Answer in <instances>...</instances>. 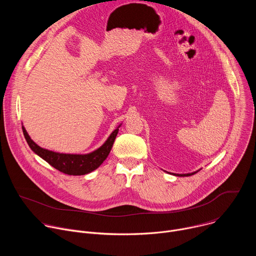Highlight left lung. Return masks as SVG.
<instances>
[{
	"label": "left lung",
	"mask_w": 256,
	"mask_h": 256,
	"mask_svg": "<svg viewBox=\"0 0 256 256\" xmlns=\"http://www.w3.org/2000/svg\"><path fill=\"white\" fill-rule=\"evenodd\" d=\"M198 171H196V172H192V173H188V174H175V173H172L173 175H175V176H190V175H194V174H196Z\"/></svg>",
	"instance_id": "1"
}]
</instances>
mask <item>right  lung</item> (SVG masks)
I'll return each mask as SVG.
<instances>
[{
	"instance_id": "right-lung-1",
	"label": "right lung",
	"mask_w": 256,
	"mask_h": 256,
	"mask_svg": "<svg viewBox=\"0 0 256 256\" xmlns=\"http://www.w3.org/2000/svg\"><path fill=\"white\" fill-rule=\"evenodd\" d=\"M120 126L122 124L112 132L100 148L88 154H64L44 149L31 140L23 126L22 130L30 149L54 168L68 175H85L97 169L107 158L110 153Z\"/></svg>"
}]
</instances>
